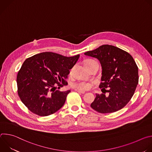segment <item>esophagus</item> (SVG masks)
Instances as JSON below:
<instances>
[{
    "mask_svg": "<svg viewBox=\"0 0 152 152\" xmlns=\"http://www.w3.org/2000/svg\"><path fill=\"white\" fill-rule=\"evenodd\" d=\"M75 91H76L77 92L79 93H82V94H84L85 92L84 91H82V90H75Z\"/></svg>",
    "mask_w": 152,
    "mask_h": 152,
    "instance_id": "esophagus-1",
    "label": "esophagus"
}]
</instances>
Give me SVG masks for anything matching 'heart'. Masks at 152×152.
<instances>
[{"label":"heart","mask_w":152,"mask_h":152,"mask_svg":"<svg viewBox=\"0 0 152 152\" xmlns=\"http://www.w3.org/2000/svg\"><path fill=\"white\" fill-rule=\"evenodd\" d=\"M94 61H94L93 59H87L85 61V65L86 66V65H88ZM72 86L76 90H87L91 88V85L90 83H89L88 82H86L84 80H79V81L74 82L72 84Z\"/></svg>","instance_id":"b5f03b06"}]
</instances>
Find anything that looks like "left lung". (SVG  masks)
Instances as JSON below:
<instances>
[{
	"instance_id": "left-lung-1",
	"label": "left lung",
	"mask_w": 152,
	"mask_h": 152,
	"mask_svg": "<svg viewBox=\"0 0 152 152\" xmlns=\"http://www.w3.org/2000/svg\"><path fill=\"white\" fill-rule=\"evenodd\" d=\"M84 54L100 61L102 76L99 88L104 94L109 93L108 96L103 93L96 94L91 107L102 114L122 109L131 100L138 83V68L133 57L128 52L108 45Z\"/></svg>"
}]
</instances>
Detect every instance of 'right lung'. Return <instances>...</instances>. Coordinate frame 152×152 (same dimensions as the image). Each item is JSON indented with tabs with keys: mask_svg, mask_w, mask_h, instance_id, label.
I'll return each mask as SVG.
<instances>
[{
	"mask_svg": "<svg viewBox=\"0 0 152 152\" xmlns=\"http://www.w3.org/2000/svg\"><path fill=\"white\" fill-rule=\"evenodd\" d=\"M80 55L66 57L53 52H42L27 58L17 76V93L32 113L48 116L58 111L70 90L59 91L67 85L68 75Z\"/></svg>",
	"mask_w": 152,
	"mask_h": 152,
	"instance_id": "right-lung-1",
	"label": "right lung"
}]
</instances>
